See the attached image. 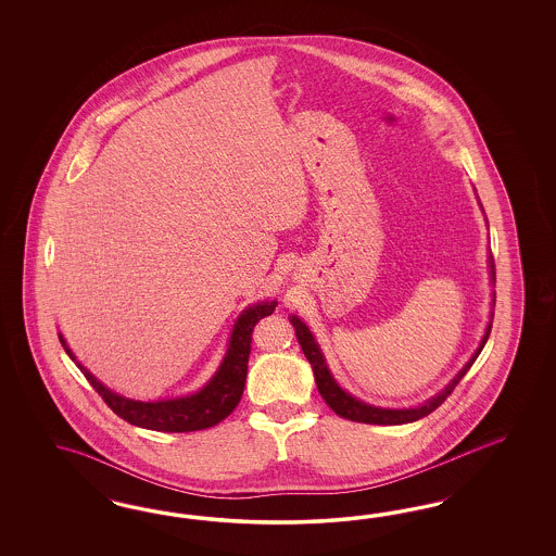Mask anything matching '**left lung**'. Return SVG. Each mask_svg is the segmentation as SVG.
<instances>
[{
	"label": "left lung",
	"mask_w": 556,
	"mask_h": 556,
	"mask_svg": "<svg viewBox=\"0 0 556 556\" xmlns=\"http://www.w3.org/2000/svg\"><path fill=\"white\" fill-rule=\"evenodd\" d=\"M493 267H495V265H493V258H491V275L495 277V269H493ZM291 324H293V328H295V337H298L300 344H302L303 354H305V358L309 361V365H312V369H314L316 386H318V391H320L324 402L330 405V407L337 412L338 416L344 418V420L363 421V424H379V426H397V424L420 420L424 416L432 414L438 405L444 404L446 397H448V395L455 391L456 386L460 383V379L467 375V370L471 369L475 358L483 351V346H485V342H488L489 332H491V326H488V332H485V337L481 340V346L477 349V353L472 354L471 361H469L463 369L458 370V375H456L455 379L446 386V389H442L437 397H432L430 402H426V404L420 405V407H409V409H383V407L363 404V402L354 400L353 395H349L346 391H342V389L338 388L337 381L332 379L330 370H328L326 363H324L320 346L316 344V340L312 337V332L307 330V326H305L300 318H295V316L291 318Z\"/></svg>",
	"instance_id": "8db88e82"
}]
</instances>
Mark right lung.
Wrapping results in <instances>:
<instances>
[{
	"label": "right lung",
	"mask_w": 556,
	"mask_h": 556,
	"mask_svg": "<svg viewBox=\"0 0 556 556\" xmlns=\"http://www.w3.org/2000/svg\"><path fill=\"white\" fill-rule=\"evenodd\" d=\"M275 305L277 302H263L249 307L236 321L228 353L224 356L214 379L202 391H198L189 397L168 400V402L144 404V402L126 400L122 395L112 393L110 389L103 388L81 363L75 361V356L68 351L61 334H59V340L65 346L68 356L77 363V367L84 372L89 386L100 393L101 400L114 414H118L122 420L138 426V428L156 430V432H195V430H205V428L216 426L235 412L236 405L242 397L244 383H247L254 326H256V321L273 314Z\"/></svg>",
	"instance_id": "obj_1"
}]
</instances>
